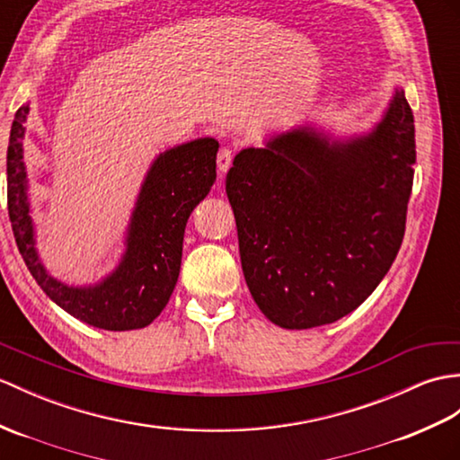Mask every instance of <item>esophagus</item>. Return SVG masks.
<instances>
[{
  "instance_id": "1",
  "label": "esophagus",
  "mask_w": 460,
  "mask_h": 460,
  "mask_svg": "<svg viewBox=\"0 0 460 460\" xmlns=\"http://www.w3.org/2000/svg\"><path fill=\"white\" fill-rule=\"evenodd\" d=\"M233 163V153L229 151V148H221V151L217 153V168H219V178L226 176V172L229 170Z\"/></svg>"
}]
</instances>
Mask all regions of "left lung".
Masks as SVG:
<instances>
[{
    "label": "left lung",
    "mask_w": 460,
    "mask_h": 460,
    "mask_svg": "<svg viewBox=\"0 0 460 460\" xmlns=\"http://www.w3.org/2000/svg\"><path fill=\"white\" fill-rule=\"evenodd\" d=\"M415 127L396 85L368 131L302 123L243 148L226 191L252 300L272 323H333L396 259L413 181Z\"/></svg>",
    "instance_id": "left-lung-1"
}]
</instances>
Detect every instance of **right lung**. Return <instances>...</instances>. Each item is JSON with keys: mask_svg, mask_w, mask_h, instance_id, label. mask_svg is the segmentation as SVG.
<instances>
[{"mask_svg": "<svg viewBox=\"0 0 460 460\" xmlns=\"http://www.w3.org/2000/svg\"><path fill=\"white\" fill-rule=\"evenodd\" d=\"M21 105L7 146V209L21 256L52 302L72 317L105 331H131L153 323L178 282L186 223L216 181L219 143L213 137L158 153L148 166L125 229L123 252L115 269L93 284L55 279L37 249L25 166V121Z\"/></svg>", "mask_w": 460, "mask_h": 460, "instance_id": "obj_1", "label": "right lung"}]
</instances>
